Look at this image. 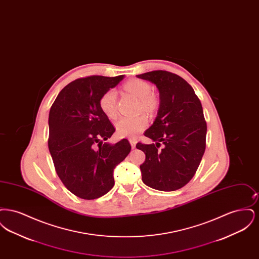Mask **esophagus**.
Here are the masks:
<instances>
[{"label": "esophagus", "mask_w": 259, "mask_h": 259, "mask_svg": "<svg viewBox=\"0 0 259 259\" xmlns=\"http://www.w3.org/2000/svg\"><path fill=\"white\" fill-rule=\"evenodd\" d=\"M129 142H130V145H131V147L134 148L136 147V144H137V142H136V140L134 139H129Z\"/></svg>", "instance_id": "obj_1"}]
</instances>
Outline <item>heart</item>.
<instances>
[{"instance_id":"obj_1","label":"heart","mask_w":259,"mask_h":259,"mask_svg":"<svg viewBox=\"0 0 259 259\" xmlns=\"http://www.w3.org/2000/svg\"><path fill=\"white\" fill-rule=\"evenodd\" d=\"M124 88L127 92L134 95L139 100L140 109L143 111L150 113L157 108V98L151 93L152 88L147 81L142 79H132L125 83ZM116 99L117 94L114 89H109L100 98V108L109 118H115L117 115ZM148 123V118L145 115H138L135 117L123 116L119 118L115 124V129L117 135L120 137L135 138L146 129Z\"/></svg>"}]
</instances>
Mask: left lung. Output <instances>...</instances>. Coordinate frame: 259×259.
<instances>
[{
  "label": "left lung",
  "instance_id": "8db88e82",
  "mask_svg": "<svg viewBox=\"0 0 259 259\" xmlns=\"http://www.w3.org/2000/svg\"><path fill=\"white\" fill-rule=\"evenodd\" d=\"M137 77L154 83L160 105L145 136L155 144L138 143L146 154L140 166L145 185L161 191L182 188L193 178L206 148L207 123L200 100L183 77L167 71H152ZM164 146L159 149L160 144Z\"/></svg>",
  "mask_w": 259,
  "mask_h": 259
}]
</instances>
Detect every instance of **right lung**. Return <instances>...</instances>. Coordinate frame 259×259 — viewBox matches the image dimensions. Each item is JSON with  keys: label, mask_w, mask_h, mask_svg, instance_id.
I'll return each mask as SVG.
<instances>
[{"label": "right lung", "mask_w": 259, "mask_h": 259, "mask_svg": "<svg viewBox=\"0 0 259 259\" xmlns=\"http://www.w3.org/2000/svg\"><path fill=\"white\" fill-rule=\"evenodd\" d=\"M124 75H90L64 87L50 108L49 148L63 185L73 194L93 200L114 185L113 170L131 150L127 139L104 143L115 129L100 108V98Z\"/></svg>", "instance_id": "1"}]
</instances>
